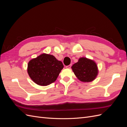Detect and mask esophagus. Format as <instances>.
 I'll use <instances>...</instances> for the list:
<instances>
[{
  "label": "esophagus",
  "mask_w": 127,
  "mask_h": 127,
  "mask_svg": "<svg viewBox=\"0 0 127 127\" xmlns=\"http://www.w3.org/2000/svg\"><path fill=\"white\" fill-rule=\"evenodd\" d=\"M71 64H69V65H68V66H67L66 67L67 68H71Z\"/></svg>",
  "instance_id": "obj_1"
}]
</instances>
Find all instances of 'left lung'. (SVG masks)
Masks as SVG:
<instances>
[{
	"instance_id": "1",
	"label": "left lung",
	"mask_w": 127,
	"mask_h": 127,
	"mask_svg": "<svg viewBox=\"0 0 127 127\" xmlns=\"http://www.w3.org/2000/svg\"><path fill=\"white\" fill-rule=\"evenodd\" d=\"M71 68L77 77L84 82L93 81L98 73L96 63L86 58H80L77 63L72 65Z\"/></svg>"
}]
</instances>
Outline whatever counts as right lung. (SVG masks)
I'll return each mask as SVG.
<instances>
[{"mask_svg":"<svg viewBox=\"0 0 127 127\" xmlns=\"http://www.w3.org/2000/svg\"><path fill=\"white\" fill-rule=\"evenodd\" d=\"M63 68L61 61L52 55L43 53L29 61L28 72L34 83L47 86L56 81Z\"/></svg>","mask_w":127,"mask_h":127,"instance_id":"add662e5","label":"right lung"}]
</instances>
